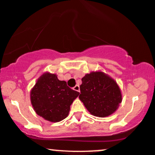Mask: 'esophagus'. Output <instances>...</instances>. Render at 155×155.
Returning a JSON list of instances; mask_svg holds the SVG:
<instances>
[{"mask_svg": "<svg viewBox=\"0 0 155 155\" xmlns=\"http://www.w3.org/2000/svg\"><path fill=\"white\" fill-rule=\"evenodd\" d=\"M73 90L77 91V92H80V86L79 85H75L73 87Z\"/></svg>", "mask_w": 155, "mask_h": 155, "instance_id": "1", "label": "esophagus"}]
</instances>
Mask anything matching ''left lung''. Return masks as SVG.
Segmentation results:
<instances>
[{"label": "left lung", "mask_w": 155, "mask_h": 155, "mask_svg": "<svg viewBox=\"0 0 155 155\" xmlns=\"http://www.w3.org/2000/svg\"><path fill=\"white\" fill-rule=\"evenodd\" d=\"M79 99L94 116L107 117L114 113L122 101L118 84L101 71L92 72L82 78Z\"/></svg>", "instance_id": "8db88e82"}]
</instances>
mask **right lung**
Segmentation results:
<instances>
[{
  "mask_svg": "<svg viewBox=\"0 0 155 155\" xmlns=\"http://www.w3.org/2000/svg\"><path fill=\"white\" fill-rule=\"evenodd\" d=\"M80 93L72 90L56 74L44 73L31 89V105L38 115L51 122H59L68 116L71 105Z\"/></svg>",
  "mask_w": 155,
  "mask_h": 155,
  "instance_id": "obj_1",
  "label": "right lung"
}]
</instances>
